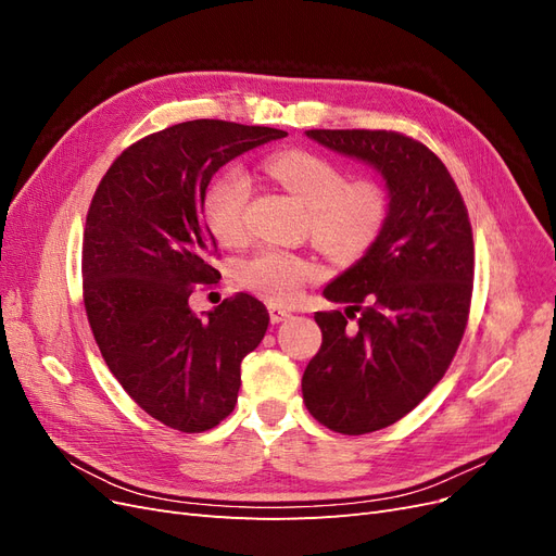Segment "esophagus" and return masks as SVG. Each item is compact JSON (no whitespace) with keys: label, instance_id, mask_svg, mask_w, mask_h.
<instances>
[{"label":"esophagus","instance_id":"34e87169","mask_svg":"<svg viewBox=\"0 0 556 556\" xmlns=\"http://www.w3.org/2000/svg\"><path fill=\"white\" fill-rule=\"evenodd\" d=\"M268 317H271L274 325H280V323H285V319H288V317H292V313L280 308V306H268Z\"/></svg>","mask_w":556,"mask_h":556}]
</instances>
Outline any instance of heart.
<instances>
[{
    "label": "heart",
    "mask_w": 556,
    "mask_h": 556,
    "mask_svg": "<svg viewBox=\"0 0 556 556\" xmlns=\"http://www.w3.org/2000/svg\"><path fill=\"white\" fill-rule=\"evenodd\" d=\"M266 174L308 208L313 241L339 260H355L374 243L384 220L387 201L374 182H350L329 160L288 150L268 157ZM248 176L231 166L217 174L201 199V215L213 237L233 245L245 237ZM317 276L315 264L288 250L266 248L237 266V278L245 290L268 304H292L308 280Z\"/></svg>",
    "instance_id": "b5f03b06"
}]
</instances>
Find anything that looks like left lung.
Listing matches in <instances>:
<instances>
[{"mask_svg": "<svg viewBox=\"0 0 556 556\" xmlns=\"http://www.w3.org/2000/svg\"><path fill=\"white\" fill-rule=\"evenodd\" d=\"M306 137L371 166L384 185L378 237L323 290L345 311L315 313L323 345L301 378L319 425L371 433L408 415L445 376L473 292V233L457 185L427 146L371 129ZM357 309L358 329L345 330Z\"/></svg>", "mask_w": 556, "mask_h": 556, "instance_id": "obj_1", "label": "left lung"}]
</instances>
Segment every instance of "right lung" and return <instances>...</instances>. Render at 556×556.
<instances>
[{
	"instance_id": "1",
	"label": "right lung",
	"mask_w": 556,
	"mask_h": 556,
	"mask_svg": "<svg viewBox=\"0 0 556 556\" xmlns=\"http://www.w3.org/2000/svg\"><path fill=\"white\" fill-rule=\"evenodd\" d=\"M288 137L274 127L190 121L129 146L99 182L83 233V294L102 357L123 390L162 425L199 433L239 399L241 362L268 311L239 292L194 315L197 282H213L217 243L201 215L215 172Z\"/></svg>"
}]
</instances>
